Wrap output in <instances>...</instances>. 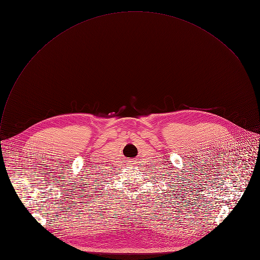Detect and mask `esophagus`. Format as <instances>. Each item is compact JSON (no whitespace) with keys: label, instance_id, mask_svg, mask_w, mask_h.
Listing matches in <instances>:
<instances>
[{"label":"esophagus","instance_id":"esophagus-1","mask_svg":"<svg viewBox=\"0 0 260 260\" xmlns=\"http://www.w3.org/2000/svg\"><path fill=\"white\" fill-rule=\"evenodd\" d=\"M127 162H128V165H129V166H134V165L136 164L134 159H131V160H129V161H127Z\"/></svg>","mask_w":260,"mask_h":260}]
</instances>
